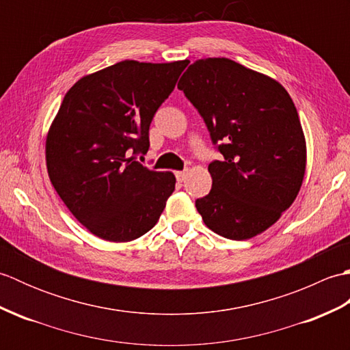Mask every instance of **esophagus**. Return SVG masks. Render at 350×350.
<instances>
[{
	"instance_id": "34e87169",
	"label": "esophagus",
	"mask_w": 350,
	"mask_h": 350,
	"mask_svg": "<svg viewBox=\"0 0 350 350\" xmlns=\"http://www.w3.org/2000/svg\"><path fill=\"white\" fill-rule=\"evenodd\" d=\"M176 179L179 182H183L187 179V171H176Z\"/></svg>"
}]
</instances>
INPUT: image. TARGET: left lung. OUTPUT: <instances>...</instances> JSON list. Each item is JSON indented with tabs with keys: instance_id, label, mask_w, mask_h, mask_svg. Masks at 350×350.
Listing matches in <instances>:
<instances>
[{
	"instance_id": "8db88e82",
	"label": "left lung",
	"mask_w": 350,
	"mask_h": 350,
	"mask_svg": "<svg viewBox=\"0 0 350 350\" xmlns=\"http://www.w3.org/2000/svg\"><path fill=\"white\" fill-rule=\"evenodd\" d=\"M177 88L204 120L215 148L212 189L196 207L212 232L245 241L295 202L306 174V138L286 88L228 58L191 64Z\"/></svg>"
}]
</instances>
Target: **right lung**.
Returning a JSON list of instances; mask_svg holds the SVG:
<instances>
[{"label":"right lung","mask_w":350,"mask_h":350,"mask_svg":"<svg viewBox=\"0 0 350 350\" xmlns=\"http://www.w3.org/2000/svg\"><path fill=\"white\" fill-rule=\"evenodd\" d=\"M187 62H120L81 78L66 93L46 138L52 187L100 239L129 242L158 222L176 177L138 162L150 123Z\"/></svg>","instance_id":"1"}]
</instances>
